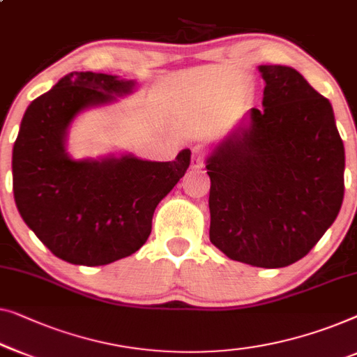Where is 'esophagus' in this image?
<instances>
[{
	"mask_svg": "<svg viewBox=\"0 0 357 357\" xmlns=\"http://www.w3.org/2000/svg\"><path fill=\"white\" fill-rule=\"evenodd\" d=\"M203 151H201L199 146H193L191 148V169H203Z\"/></svg>",
	"mask_w": 357,
	"mask_h": 357,
	"instance_id": "1",
	"label": "esophagus"
}]
</instances>
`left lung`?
Returning <instances> with one entry per match:
<instances>
[{
	"label": "left lung",
	"instance_id": "left-lung-1",
	"mask_svg": "<svg viewBox=\"0 0 357 357\" xmlns=\"http://www.w3.org/2000/svg\"><path fill=\"white\" fill-rule=\"evenodd\" d=\"M262 109L243 116L206 158L209 240L264 268L307 255L340 213L344 146L333 107L296 69L257 67Z\"/></svg>",
	"mask_w": 357,
	"mask_h": 357
}]
</instances>
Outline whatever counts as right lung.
Returning a JSON list of instances; mask_svg holds the SVG:
<instances>
[{"label": "right lung", "mask_w": 357, "mask_h": 357, "mask_svg": "<svg viewBox=\"0 0 357 357\" xmlns=\"http://www.w3.org/2000/svg\"><path fill=\"white\" fill-rule=\"evenodd\" d=\"M137 80L70 72L30 102L13 148V191L19 214L59 259L106 266L140 250L154 209L190 166V149L156 162L132 153L74 159L67 135L82 112L117 102Z\"/></svg>", "instance_id": "1"}]
</instances>
